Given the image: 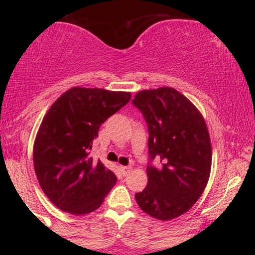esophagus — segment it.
<instances>
[{
    "label": "esophagus",
    "mask_w": 255,
    "mask_h": 255,
    "mask_svg": "<svg viewBox=\"0 0 255 255\" xmlns=\"http://www.w3.org/2000/svg\"><path fill=\"white\" fill-rule=\"evenodd\" d=\"M130 170H131L130 166H121V171L124 175H128L130 172Z\"/></svg>",
    "instance_id": "obj_1"
}]
</instances>
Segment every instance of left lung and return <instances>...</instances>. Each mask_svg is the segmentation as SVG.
I'll return each mask as SVG.
<instances>
[{"label":"left lung","instance_id":"1","mask_svg":"<svg viewBox=\"0 0 255 255\" xmlns=\"http://www.w3.org/2000/svg\"><path fill=\"white\" fill-rule=\"evenodd\" d=\"M133 104L147 122L151 159L162 163L147 166V186L135 200L151 217L170 221L188 211L209 182V129L198 108L172 87L140 91Z\"/></svg>","mask_w":255,"mask_h":255}]
</instances>
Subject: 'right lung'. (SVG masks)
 I'll return each mask as SVG.
<instances>
[{
  "label": "right lung",
  "mask_w": 255,
  "mask_h": 255,
  "mask_svg": "<svg viewBox=\"0 0 255 255\" xmlns=\"http://www.w3.org/2000/svg\"><path fill=\"white\" fill-rule=\"evenodd\" d=\"M130 97V92L72 87L44 116L33 145L34 171L44 194L62 211L93 212L118 181L90 150L101 125Z\"/></svg>",
  "instance_id": "1"
}]
</instances>
